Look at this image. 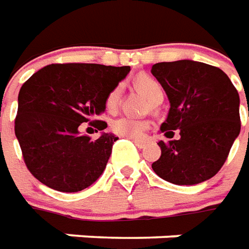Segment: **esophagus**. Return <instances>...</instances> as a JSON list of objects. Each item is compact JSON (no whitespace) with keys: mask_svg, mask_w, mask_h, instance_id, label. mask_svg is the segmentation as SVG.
I'll list each match as a JSON object with an SVG mask.
<instances>
[{"mask_svg":"<svg viewBox=\"0 0 249 249\" xmlns=\"http://www.w3.org/2000/svg\"><path fill=\"white\" fill-rule=\"evenodd\" d=\"M131 141H133L134 143L137 144L138 147H143L144 143H146V141H143V139H137V138H130Z\"/></svg>","mask_w":249,"mask_h":249,"instance_id":"34e87169","label":"esophagus"}]
</instances>
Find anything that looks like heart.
Here are the masks:
<instances>
[{"mask_svg": "<svg viewBox=\"0 0 249 249\" xmlns=\"http://www.w3.org/2000/svg\"><path fill=\"white\" fill-rule=\"evenodd\" d=\"M135 84L137 87L142 91V92L149 98L154 105L156 103H161L163 99V88H162L161 83L156 80L154 77L147 76V75H141L135 79ZM122 93V86H116L106 99V106L108 110H114L118 105V102L121 99ZM149 122L142 121V119H135L131 116H121L115 121L112 122L111 128L112 131L121 137H126V138H141L143 133L149 128Z\"/></svg>", "mask_w": 249, "mask_h": 249, "instance_id": "1", "label": "heart"}]
</instances>
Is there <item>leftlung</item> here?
<instances>
[{
  "label": "left lung",
  "instance_id": "1",
  "mask_svg": "<svg viewBox=\"0 0 249 249\" xmlns=\"http://www.w3.org/2000/svg\"><path fill=\"white\" fill-rule=\"evenodd\" d=\"M151 73L170 103L161 131L179 139L158 142L161 157L151 167L174 185H197L221 169L234 139L240 134L239 92L217 67L178 60L157 63Z\"/></svg>",
  "mask_w": 249,
  "mask_h": 249
}]
</instances>
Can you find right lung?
Instances as JSON below:
<instances>
[{"label": "right lung", "mask_w": 249, "mask_h": 249, "mask_svg": "<svg viewBox=\"0 0 249 249\" xmlns=\"http://www.w3.org/2000/svg\"><path fill=\"white\" fill-rule=\"evenodd\" d=\"M128 72L127 65L49 64L22 84L15 133L33 177L51 189L75 193L102 176L118 137L102 133L92 141L79 128L84 122L107 127L93 119L105 112L107 95Z\"/></svg>", "instance_id": "right-lung-1"}]
</instances>
